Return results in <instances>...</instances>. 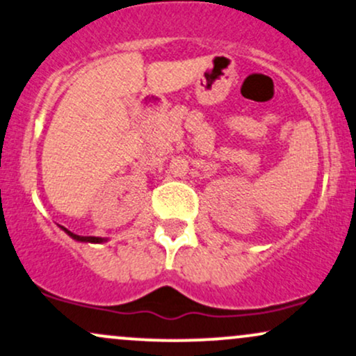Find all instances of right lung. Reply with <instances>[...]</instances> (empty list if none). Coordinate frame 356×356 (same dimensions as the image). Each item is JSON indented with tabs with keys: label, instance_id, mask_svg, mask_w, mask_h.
<instances>
[{
	"label": "right lung",
	"instance_id": "obj_1",
	"mask_svg": "<svg viewBox=\"0 0 356 356\" xmlns=\"http://www.w3.org/2000/svg\"><path fill=\"white\" fill-rule=\"evenodd\" d=\"M65 232H67L68 236H70L72 239L75 241H80V243H93V244H100V243H105V241H108L107 238H95V236H79V234H73L72 231H68L67 227H61Z\"/></svg>",
	"mask_w": 356,
	"mask_h": 356
}]
</instances>
